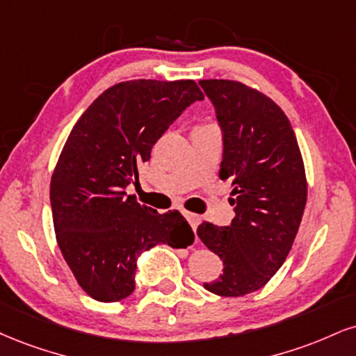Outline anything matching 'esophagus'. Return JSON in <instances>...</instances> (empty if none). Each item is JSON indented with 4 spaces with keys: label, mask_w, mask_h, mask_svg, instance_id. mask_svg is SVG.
<instances>
[{
    "label": "esophagus",
    "mask_w": 356,
    "mask_h": 356,
    "mask_svg": "<svg viewBox=\"0 0 356 356\" xmlns=\"http://www.w3.org/2000/svg\"><path fill=\"white\" fill-rule=\"evenodd\" d=\"M182 213H184V217H186V219H187V222H189V224H191L192 229L195 230L197 225H199V222H200V217L197 216V213L189 212V211H182Z\"/></svg>",
    "instance_id": "34e87169"
}]
</instances>
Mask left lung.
I'll return each mask as SVG.
<instances>
[{"mask_svg":"<svg viewBox=\"0 0 356 356\" xmlns=\"http://www.w3.org/2000/svg\"><path fill=\"white\" fill-rule=\"evenodd\" d=\"M224 139L220 179L234 191L232 224L197 229L224 270L204 284L220 297L262 289L285 262L307 204V177L289 118L270 97L229 79H202Z\"/></svg>","mask_w":356,"mask_h":356,"instance_id":"obj_1","label":"left lung"}]
</instances>
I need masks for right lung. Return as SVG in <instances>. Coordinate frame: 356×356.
<instances>
[{"mask_svg":"<svg viewBox=\"0 0 356 356\" xmlns=\"http://www.w3.org/2000/svg\"><path fill=\"white\" fill-rule=\"evenodd\" d=\"M202 99L192 79L124 81L106 89L72 127L51 177V209L64 260L94 300L129 297L143 252L194 242L181 212L140 205L126 187L137 182L170 124Z\"/></svg>","mask_w":356,"mask_h":356,"instance_id":"1","label":"right lung"}]
</instances>
